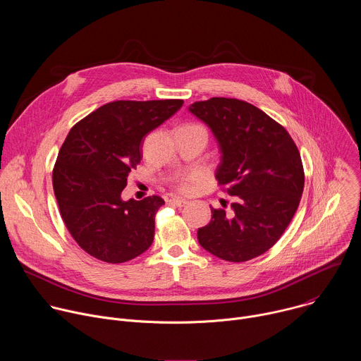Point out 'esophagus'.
I'll return each mask as SVG.
<instances>
[{
  "label": "esophagus",
  "instance_id": "1",
  "mask_svg": "<svg viewBox=\"0 0 361 361\" xmlns=\"http://www.w3.org/2000/svg\"><path fill=\"white\" fill-rule=\"evenodd\" d=\"M169 202L173 205H177V207H183L184 204H187V201L181 200V198H171V200H169Z\"/></svg>",
  "mask_w": 361,
  "mask_h": 361
}]
</instances>
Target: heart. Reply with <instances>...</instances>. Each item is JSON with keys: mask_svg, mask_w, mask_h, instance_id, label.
<instances>
[{"mask_svg": "<svg viewBox=\"0 0 361 361\" xmlns=\"http://www.w3.org/2000/svg\"><path fill=\"white\" fill-rule=\"evenodd\" d=\"M192 183H194V178L192 177H188V178H184L180 181V190L181 191H188L191 187H192Z\"/></svg>", "mask_w": 361, "mask_h": 361, "instance_id": "b5f03b06", "label": "heart"}]
</instances>
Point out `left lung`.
Wrapping results in <instances>:
<instances>
[{"mask_svg":"<svg viewBox=\"0 0 361 361\" xmlns=\"http://www.w3.org/2000/svg\"><path fill=\"white\" fill-rule=\"evenodd\" d=\"M188 111L214 134L221 152L216 178L234 197L230 213L212 209V221L197 231L200 245L231 263L264 254L286 231L304 188L293 138L241 99L214 97L194 102Z\"/></svg>","mask_w":361,"mask_h":361,"instance_id":"left-lung-1","label":"left lung"}]
</instances>
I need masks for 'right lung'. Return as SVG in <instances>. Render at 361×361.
I'll return each mask as SVG.
<instances>
[{
    "label": "right lung",
    "mask_w": 361,
    "mask_h": 361,
    "mask_svg": "<svg viewBox=\"0 0 361 361\" xmlns=\"http://www.w3.org/2000/svg\"><path fill=\"white\" fill-rule=\"evenodd\" d=\"M183 99L114 101L77 123L53 171L61 217L73 238L106 263L135 259L154 240V219L164 200L121 198L142 159L144 137L174 116Z\"/></svg>",
    "instance_id": "obj_1"
}]
</instances>
